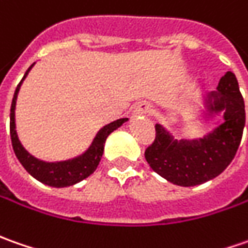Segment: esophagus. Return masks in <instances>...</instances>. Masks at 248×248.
I'll list each match as a JSON object with an SVG mask.
<instances>
[{"label":"esophagus","instance_id":"esophagus-1","mask_svg":"<svg viewBox=\"0 0 248 248\" xmlns=\"http://www.w3.org/2000/svg\"><path fill=\"white\" fill-rule=\"evenodd\" d=\"M151 112V104L150 103H147V101H141L139 103L136 108H134V111H133V114L134 115H145V114H150Z\"/></svg>","mask_w":248,"mask_h":248}]
</instances>
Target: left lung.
Wrapping results in <instances>:
<instances>
[{
	"label": "left lung",
	"mask_w": 248,
	"mask_h": 248,
	"mask_svg": "<svg viewBox=\"0 0 248 248\" xmlns=\"http://www.w3.org/2000/svg\"><path fill=\"white\" fill-rule=\"evenodd\" d=\"M207 115L224 114V124L203 139L177 140L162 124L155 126V140L145 150L151 169L180 186H195L219 175L240 145L246 111L235 74L228 71L218 82L217 90L204 98Z\"/></svg>",
	"instance_id": "left-lung-1"
}]
</instances>
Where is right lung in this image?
I'll return each mask as SVG.
<instances>
[{
    "instance_id": "add662e5",
    "label": "right lung",
    "mask_w": 248,
    "mask_h": 248,
    "mask_svg": "<svg viewBox=\"0 0 248 248\" xmlns=\"http://www.w3.org/2000/svg\"><path fill=\"white\" fill-rule=\"evenodd\" d=\"M30 68L26 71L23 79L17 85V88L15 90V94L12 98V106H11V140H12V147L15 151L16 158L19 159V162L22 163L23 167L30 173L35 180H38L45 185L49 186H55V188H64L70 186L74 184L79 183L82 180L88 178L90 174H93V171L97 169L98 163L101 160L103 152H104V144L107 137L111 133L116 130L119 126L127 121V118L122 119H116L111 124H106L104 127H101L96 134L93 142L90 144V147L85 151L82 155L77 158L68 159V160H62V162H44L39 159L34 158L31 154L24 150L22 142L17 137L16 133V124H15V108H16V100H17V93L20 90L24 78L27 77V74L30 73Z\"/></svg>"
}]
</instances>
